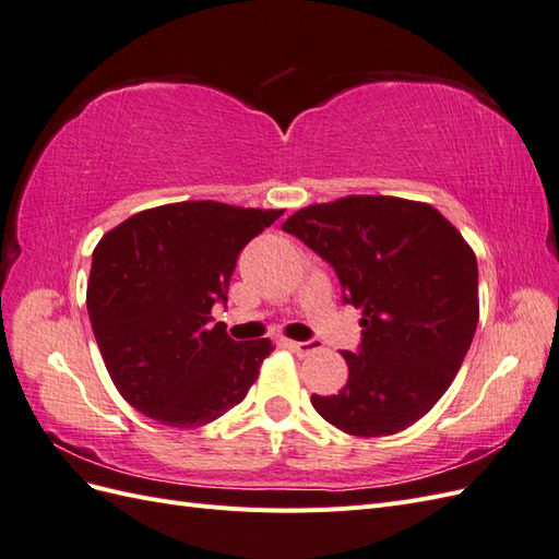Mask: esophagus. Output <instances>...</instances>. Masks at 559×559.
<instances>
[{"label":"esophagus","mask_w":559,"mask_h":559,"mask_svg":"<svg viewBox=\"0 0 559 559\" xmlns=\"http://www.w3.org/2000/svg\"><path fill=\"white\" fill-rule=\"evenodd\" d=\"M284 347H289L292 352H296L298 357H306V354L314 352L319 347L317 341H310V343H298V341H284Z\"/></svg>","instance_id":"1"}]
</instances>
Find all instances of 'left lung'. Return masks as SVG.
Masks as SVG:
<instances>
[{"instance_id": "8db88e82", "label": "left lung", "mask_w": 559, "mask_h": 559, "mask_svg": "<svg viewBox=\"0 0 559 559\" xmlns=\"http://www.w3.org/2000/svg\"><path fill=\"white\" fill-rule=\"evenodd\" d=\"M282 230L326 259L361 310V349L341 352L349 378L314 411L352 436L408 429L441 399L478 326V261L429 202L347 195L294 212Z\"/></svg>"}]
</instances>
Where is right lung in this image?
<instances>
[{
    "label": "right lung",
    "mask_w": 559,
    "mask_h": 559,
    "mask_svg": "<svg viewBox=\"0 0 559 559\" xmlns=\"http://www.w3.org/2000/svg\"><path fill=\"white\" fill-rule=\"evenodd\" d=\"M284 210L186 200L132 214L93 251L88 317L109 378L134 411L205 427L242 403L275 345L212 326L245 245Z\"/></svg>",
    "instance_id": "right-lung-1"
}]
</instances>
